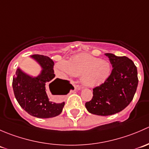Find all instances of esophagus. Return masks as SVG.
<instances>
[{"instance_id": "1", "label": "esophagus", "mask_w": 149, "mask_h": 149, "mask_svg": "<svg viewBox=\"0 0 149 149\" xmlns=\"http://www.w3.org/2000/svg\"><path fill=\"white\" fill-rule=\"evenodd\" d=\"M75 88H76V89H80L81 87L80 86H75Z\"/></svg>"}]
</instances>
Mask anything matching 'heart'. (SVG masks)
Returning a JSON list of instances; mask_svg holds the SVG:
<instances>
[{
	"mask_svg": "<svg viewBox=\"0 0 149 149\" xmlns=\"http://www.w3.org/2000/svg\"><path fill=\"white\" fill-rule=\"evenodd\" d=\"M55 72L64 79L81 76L86 86L94 87L104 83L109 77L112 66L109 61L93 55L81 53L72 57L70 61H61L54 67Z\"/></svg>",
	"mask_w": 149,
	"mask_h": 149,
	"instance_id": "1",
	"label": "heart"
}]
</instances>
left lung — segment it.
I'll list each match as a JSON object with an SVG mask.
<instances>
[{"mask_svg":"<svg viewBox=\"0 0 149 149\" xmlns=\"http://www.w3.org/2000/svg\"><path fill=\"white\" fill-rule=\"evenodd\" d=\"M112 66L107 80L93 88V97L85 106L94 115L108 116L124 109L133 100L137 89V68L125 56L105 54Z\"/></svg>","mask_w":149,"mask_h":149,"instance_id":"1","label":"left lung"}]
</instances>
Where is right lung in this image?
Wrapping results in <instances>:
<instances>
[{
  "label": "right lung",
  "mask_w": 149,
  "mask_h": 149,
  "mask_svg": "<svg viewBox=\"0 0 149 149\" xmlns=\"http://www.w3.org/2000/svg\"><path fill=\"white\" fill-rule=\"evenodd\" d=\"M42 67L37 77H31L18 68L13 76V93L18 103L31 116L38 118H50L62 112L65 102L56 103L48 98L47 91L49 88L53 95H65L73 86L67 80L54 79V62L47 56L33 55Z\"/></svg>",
  "instance_id": "1"
}]
</instances>
